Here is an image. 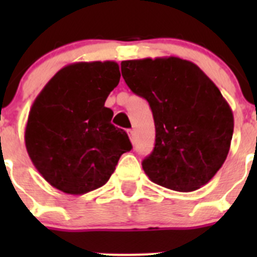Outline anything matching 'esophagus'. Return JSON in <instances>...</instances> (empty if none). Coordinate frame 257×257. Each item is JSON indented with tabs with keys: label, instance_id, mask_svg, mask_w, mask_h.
Returning a JSON list of instances; mask_svg holds the SVG:
<instances>
[{
	"label": "esophagus",
	"instance_id": "1",
	"mask_svg": "<svg viewBox=\"0 0 257 257\" xmlns=\"http://www.w3.org/2000/svg\"><path fill=\"white\" fill-rule=\"evenodd\" d=\"M127 135H128V138H130L131 142L134 143V130H127Z\"/></svg>",
	"mask_w": 257,
	"mask_h": 257
}]
</instances>
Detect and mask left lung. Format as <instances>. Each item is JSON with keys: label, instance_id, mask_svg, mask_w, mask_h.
I'll return each mask as SVG.
<instances>
[{"label": "left lung", "instance_id": "8db88e82", "mask_svg": "<svg viewBox=\"0 0 257 257\" xmlns=\"http://www.w3.org/2000/svg\"><path fill=\"white\" fill-rule=\"evenodd\" d=\"M121 70L153 112L156 145L143 161L145 174L176 192L203 187L225 162L234 130L219 88L198 65L176 56L124 60Z\"/></svg>", "mask_w": 257, "mask_h": 257}]
</instances>
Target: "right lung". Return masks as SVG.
<instances>
[{
	"instance_id": "1",
	"label": "right lung",
	"mask_w": 257,
	"mask_h": 257,
	"mask_svg": "<svg viewBox=\"0 0 257 257\" xmlns=\"http://www.w3.org/2000/svg\"><path fill=\"white\" fill-rule=\"evenodd\" d=\"M115 61H79L61 68L32 104L24 140L42 178L67 194L103 187L119 157L131 151L123 130L110 123L106 97L119 82Z\"/></svg>"
}]
</instances>
